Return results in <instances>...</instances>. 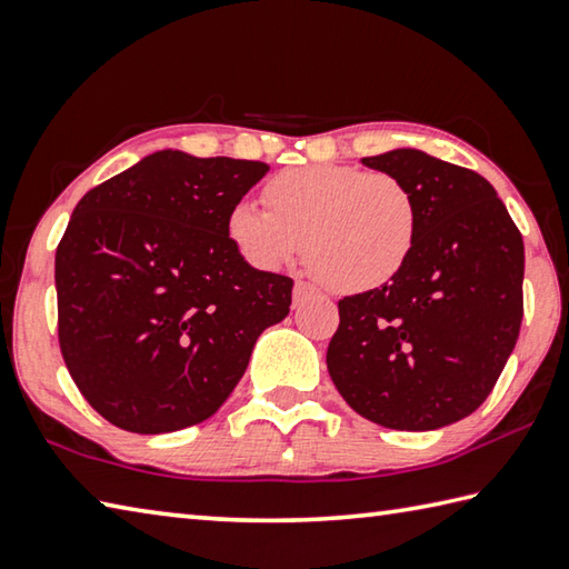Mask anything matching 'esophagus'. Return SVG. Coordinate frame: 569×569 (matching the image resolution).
Returning a JSON list of instances; mask_svg holds the SVG:
<instances>
[{"label":"esophagus","mask_w":569,"mask_h":569,"mask_svg":"<svg viewBox=\"0 0 569 569\" xmlns=\"http://www.w3.org/2000/svg\"><path fill=\"white\" fill-rule=\"evenodd\" d=\"M315 292V287L312 284H307V282H295V302H302V300H307V297H310Z\"/></svg>","instance_id":"34e87169"}]
</instances>
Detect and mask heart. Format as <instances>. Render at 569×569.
<instances>
[{
  "label": "heart",
  "mask_w": 569,
  "mask_h": 569,
  "mask_svg": "<svg viewBox=\"0 0 569 569\" xmlns=\"http://www.w3.org/2000/svg\"><path fill=\"white\" fill-rule=\"evenodd\" d=\"M270 212L237 202L227 237L257 269L302 252L310 272L335 292H367L402 272L420 237V204L400 177L350 164L292 167L264 187Z\"/></svg>",
  "instance_id": "heart-1"
}]
</instances>
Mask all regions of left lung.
<instances>
[{
    "label": "left lung",
    "instance_id": "1",
    "mask_svg": "<svg viewBox=\"0 0 569 569\" xmlns=\"http://www.w3.org/2000/svg\"><path fill=\"white\" fill-rule=\"evenodd\" d=\"M362 162L412 189L420 237L395 279L337 302L327 370L370 422L437 430L487 400L515 350L525 312L522 234L472 169L420 149Z\"/></svg>",
    "mask_w": 569,
    "mask_h": 569
}]
</instances>
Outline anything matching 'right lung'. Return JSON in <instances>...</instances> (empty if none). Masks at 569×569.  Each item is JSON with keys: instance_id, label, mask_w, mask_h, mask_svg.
<instances>
[{"instance_id": "add662e5", "label": "right lung", "mask_w": 569, "mask_h": 569, "mask_svg": "<svg viewBox=\"0 0 569 569\" xmlns=\"http://www.w3.org/2000/svg\"><path fill=\"white\" fill-rule=\"evenodd\" d=\"M264 162L164 149L79 199L57 244V335L84 400L114 427L204 422L282 322L292 279L249 267L227 214Z\"/></svg>"}]
</instances>
